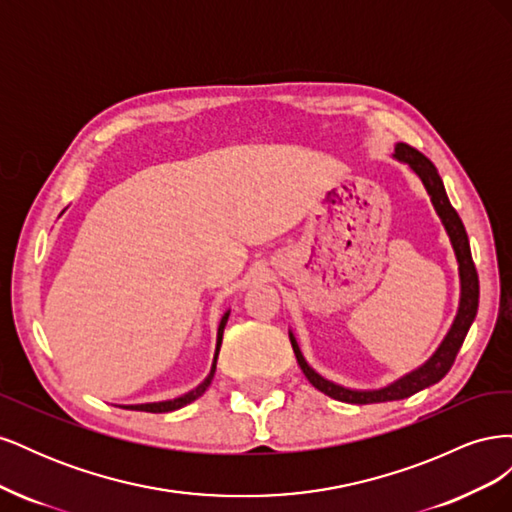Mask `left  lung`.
<instances>
[{
	"label": "left lung",
	"instance_id": "8db88e82",
	"mask_svg": "<svg viewBox=\"0 0 512 512\" xmlns=\"http://www.w3.org/2000/svg\"><path fill=\"white\" fill-rule=\"evenodd\" d=\"M395 158L406 162L414 170V173L421 177L427 194L431 196V203H433V207H436V213L440 215L448 237H451L453 250H455L457 262H459V280H461L459 312L455 316L451 331H448V335L444 337V342L440 344L436 354H433L423 367L414 369L412 374L399 378L397 382L384 386V389H378V391H352V389H344V386H339L335 382L324 380L320 374H316V371L307 365V361L303 359V354L299 350L297 339H294V335L290 333V344H292L294 356H297V363L303 369L305 378L324 395H329L337 401H346V404L365 406V404H380V401L406 399L418 391L427 389V386L440 382L448 374V369L453 367L455 356L472 327V322L476 318V309H478V273H476L472 252H470L468 232H466V228H463L461 218L453 209L451 200H448V196H446L444 183L438 175L436 166H433V162L429 158H425L421 151H416L414 147H410L406 143H399L395 147Z\"/></svg>",
	"mask_w": 512,
	"mask_h": 512
}]
</instances>
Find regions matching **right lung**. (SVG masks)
<instances>
[{"label": "right lung", "instance_id": "obj_1", "mask_svg": "<svg viewBox=\"0 0 512 512\" xmlns=\"http://www.w3.org/2000/svg\"><path fill=\"white\" fill-rule=\"evenodd\" d=\"M228 314H230V312H226V314L222 316V320H220V327H218V346H215L213 365H211L209 376L205 378V382H203V384H198L194 391L185 393V395H181V397H177V399H170V401H158V404L123 406V408H130V410H141V412H153V414H160V412H173V410H179V408H183V406L192 404L194 399H198L200 395H203V393L209 389V384H211V380H213V374H215V363H218V354H220V346H222V335H224V327H226V322H228Z\"/></svg>", "mask_w": 512, "mask_h": 512}]
</instances>
